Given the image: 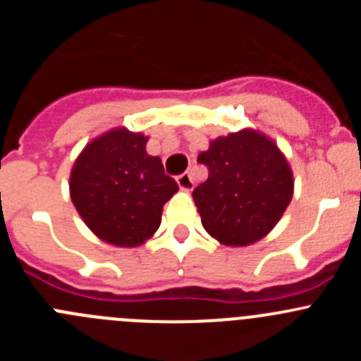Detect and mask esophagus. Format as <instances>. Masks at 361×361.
I'll use <instances>...</instances> for the list:
<instances>
[{"label":"esophagus","mask_w":361,"mask_h":361,"mask_svg":"<svg viewBox=\"0 0 361 361\" xmlns=\"http://www.w3.org/2000/svg\"><path fill=\"white\" fill-rule=\"evenodd\" d=\"M177 184L178 188L183 191H191L193 190V178H191L190 173H183L177 177Z\"/></svg>","instance_id":"1"}]
</instances>
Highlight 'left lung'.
<instances>
[{"mask_svg":"<svg viewBox=\"0 0 361 361\" xmlns=\"http://www.w3.org/2000/svg\"><path fill=\"white\" fill-rule=\"evenodd\" d=\"M197 161L209 177L193 190L204 229L220 244L244 247L279 224L293 199L288 159L269 137L253 128L216 137Z\"/></svg>","mask_w":361,"mask_h":361,"instance_id":"left-lung-1","label":"left lung"}]
</instances>
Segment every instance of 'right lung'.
I'll return each instance as SVG.
<instances>
[{"label": "right lung", "mask_w": 361, "mask_h": 361, "mask_svg": "<svg viewBox=\"0 0 361 361\" xmlns=\"http://www.w3.org/2000/svg\"><path fill=\"white\" fill-rule=\"evenodd\" d=\"M148 137L117 126L92 139L70 171V199L88 229L117 247H137L155 235L162 206L178 191Z\"/></svg>", "instance_id": "obj_1"}]
</instances>
